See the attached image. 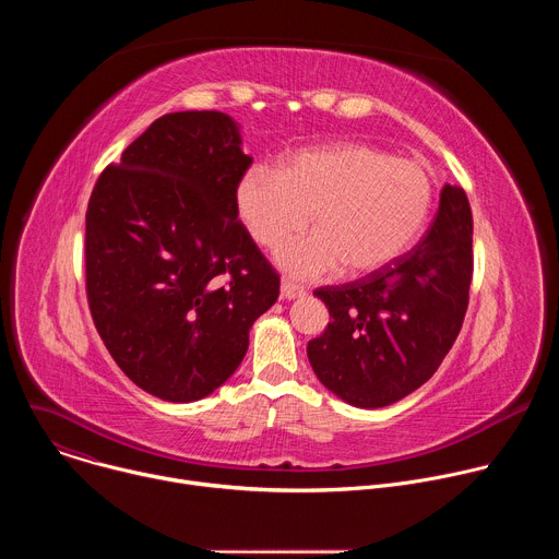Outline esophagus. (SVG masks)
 Returning <instances> with one entry per match:
<instances>
[{
	"label": "esophagus",
	"mask_w": 559,
	"mask_h": 559,
	"mask_svg": "<svg viewBox=\"0 0 559 559\" xmlns=\"http://www.w3.org/2000/svg\"><path fill=\"white\" fill-rule=\"evenodd\" d=\"M281 296L292 300V298H298V296H305V287H300L298 283L294 281H283L281 283Z\"/></svg>",
	"instance_id": "34e87169"
}]
</instances>
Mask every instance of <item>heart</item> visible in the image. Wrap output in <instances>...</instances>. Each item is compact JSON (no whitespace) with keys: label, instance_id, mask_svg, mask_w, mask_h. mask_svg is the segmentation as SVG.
Returning <instances> with one entry per match:
<instances>
[{"label":"heart","instance_id":"obj_1","mask_svg":"<svg viewBox=\"0 0 559 559\" xmlns=\"http://www.w3.org/2000/svg\"><path fill=\"white\" fill-rule=\"evenodd\" d=\"M433 201L429 170L369 143H336L285 156L278 173L254 166L236 186V210L265 250L283 248L311 223L313 234L281 254L285 272L362 276L401 257Z\"/></svg>","mask_w":559,"mask_h":559}]
</instances>
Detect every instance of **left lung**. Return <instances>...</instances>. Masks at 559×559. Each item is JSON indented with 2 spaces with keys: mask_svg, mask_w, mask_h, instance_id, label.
<instances>
[{
  "mask_svg": "<svg viewBox=\"0 0 559 559\" xmlns=\"http://www.w3.org/2000/svg\"><path fill=\"white\" fill-rule=\"evenodd\" d=\"M473 278V216L462 188L444 186L423 241L365 278L318 287L332 323L307 358L332 393L378 409L425 384L455 343Z\"/></svg>",
  "mask_w": 559,
  "mask_h": 559,
  "instance_id": "8db88e82",
  "label": "left lung"
}]
</instances>
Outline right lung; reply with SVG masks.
Segmentation results:
<instances>
[{"label": "right lung", "instance_id": "right-lung-1", "mask_svg": "<svg viewBox=\"0 0 559 559\" xmlns=\"http://www.w3.org/2000/svg\"><path fill=\"white\" fill-rule=\"evenodd\" d=\"M252 166L231 117L156 119L108 166L86 212V294L95 328L143 391L210 395L241 365L281 276L238 221Z\"/></svg>", "mask_w": 559, "mask_h": 559}]
</instances>
